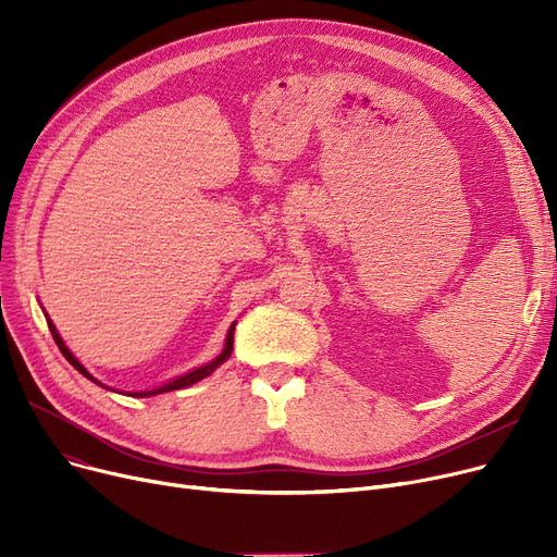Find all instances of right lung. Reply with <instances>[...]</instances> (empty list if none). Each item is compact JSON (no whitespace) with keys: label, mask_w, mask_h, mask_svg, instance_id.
Returning a JSON list of instances; mask_svg holds the SVG:
<instances>
[{"label":"right lung","mask_w":557,"mask_h":557,"mask_svg":"<svg viewBox=\"0 0 557 557\" xmlns=\"http://www.w3.org/2000/svg\"><path fill=\"white\" fill-rule=\"evenodd\" d=\"M49 330H51V334H53V341H55V345L61 347V352H63V357L83 374V376H87V379H92L95 384H99L97 379L87 372L78 361H76V357L70 352V349L65 347V343H63V338L58 336V332H55V327H53V323L49 320ZM232 343H234V325L230 327V332H227V338H225V347H223V352L212 361V363H208V366H200V368H196V370H191V372H187V374H183V376H178V379H173L171 384H166V386H162V388H158V391H149V393H135L137 397H146V395H158V393H169V391H178V388H187V386H191V384H196V382H200V379H205L208 374H212L230 355H232Z\"/></svg>","instance_id":"add662e5"}]
</instances>
